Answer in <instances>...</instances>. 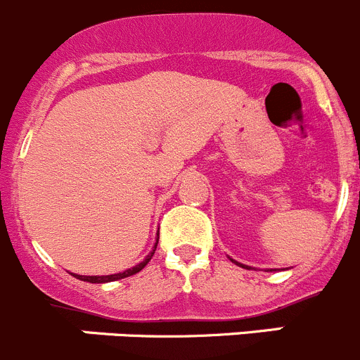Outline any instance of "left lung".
Wrapping results in <instances>:
<instances>
[{
  "instance_id": "1",
  "label": "left lung",
  "mask_w": 360,
  "mask_h": 360,
  "mask_svg": "<svg viewBox=\"0 0 360 360\" xmlns=\"http://www.w3.org/2000/svg\"><path fill=\"white\" fill-rule=\"evenodd\" d=\"M229 259H231V262H233V263H235V265L242 266V269H248V270H252V266H249V265H244V263H238V262H235V259H233V258H229ZM270 270H272V269H270Z\"/></svg>"
}]
</instances>
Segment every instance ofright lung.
I'll return each instance as SVG.
<instances>
[{
  "mask_svg": "<svg viewBox=\"0 0 360 360\" xmlns=\"http://www.w3.org/2000/svg\"><path fill=\"white\" fill-rule=\"evenodd\" d=\"M157 244H159V233H157V238H155V244H153V249H152V251L148 252V255L145 256V259H143V262H139L138 265L131 266V269L123 270V272H118V274H109V276H79V274H72V276L77 277V279H81V281H86V283H97V285H98V283H111V281L125 279V277L134 276V274H138L139 270L145 269L146 263H148L150 259H152L153 252H155Z\"/></svg>",
  "mask_w": 360,
  "mask_h": 360,
  "instance_id": "1",
  "label": "right lung"
}]
</instances>
